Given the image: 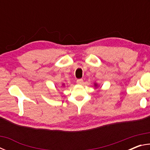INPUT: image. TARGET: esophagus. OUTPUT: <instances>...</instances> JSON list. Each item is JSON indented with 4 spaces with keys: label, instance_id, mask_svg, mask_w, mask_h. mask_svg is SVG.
<instances>
[{
    "label": "esophagus",
    "instance_id": "obj_1",
    "mask_svg": "<svg viewBox=\"0 0 150 150\" xmlns=\"http://www.w3.org/2000/svg\"><path fill=\"white\" fill-rule=\"evenodd\" d=\"M83 83V80L82 79H79L77 80V83L78 85H81Z\"/></svg>",
    "mask_w": 150,
    "mask_h": 150
}]
</instances>
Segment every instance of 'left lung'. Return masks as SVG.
<instances>
[{
	"instance_id": "obj_1",
	"label": "left lung",
	"mask_w": 150,
	"mask_h": 150,
	"mask_svg": "<svg viewBox=\"0 0 150 150\" xmlns=\"http://www.w3.org/2000/svg\"><path fill=\"white\" fill-rule=\"evenodd\" d=\"M95 86H96V84H95Z\"/></svg>"
}]
</instances>
